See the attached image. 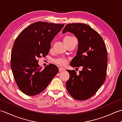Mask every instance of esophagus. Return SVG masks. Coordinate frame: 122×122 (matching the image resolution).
<instances>
[{
  "label": "esophagus",
  "instance_id": "obj_1",
  "mask_svg": "<svg viewBox=\"0 0 122 122\" xmlns=\"http://www.w3.org/2000/svg\"><path fill=\"white\" fill-rule=\"evenodd\" d=\"M59 72H62V71H64L66 70L65 69L63 68H62V67H59Z\"/></svg>",
  "mask_w": 122,
  "mask_h": 122
}]
</instances>
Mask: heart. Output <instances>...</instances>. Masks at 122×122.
I'll use <instances>...</instances> for the list:
<instances>
[{
    "label": "heart",
    "mask_w": 122,
    "mask_h": 122,
    "mask_svg": "<svg viewBox=\"0 0 122 122\" xmlns=\"http://www.w3.org/2000/svg\"><path fill=\"white\" fill-rule=\"evenodd\" d=\"M72 39H73V38L70 37H66L63 39V41H64V42H67V41H69L70 40H72ZM53 62H54V63H56V64H59V65L62 66H65L66 64L67 63L66 59H64V58H59L54 59L53 60Z\"/></svg>",
    "instance_id": "1"
}]
</instances>
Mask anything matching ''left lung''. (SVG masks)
<instances>
[{"label": "left lung", "mask_w": 122, "mask_h": 122, "mask_svg": "<svg viewBox=\"0 0 122 122\" xmlns=\"http://www.w3.org/2000/svg\"><path fill=\"white\" fill-rule=\"evenodd\" d=\"M70 32L78 39L76 56L72 59V67H83L76 74L75 70L67 71L69 79L66 87L72 97L84 101L94 95L106 79L107 66V48L102 37L89 25L76 23L68 24L62 33Z\"/></svg>", "instance_id": "obj_1"}]
</instances>
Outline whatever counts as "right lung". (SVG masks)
<instances>
[{"instance_id":"add662e5","label":"right lung","mask_w":122,"mask_h":122,"mask_svg":"<svg viewBox=\"0 0 122 122\" xmlns=\"http://www.w3.org/2000/svg\"><path fill=\"white\" fill-rule=\"evenodd\" d=\"M63 24L36 22L25 28L15 39L11 54V68L19 89L27 95L42 92L58 73L56 65L42 69L37 59L48 54L51 42Z\"/></svg>"}]
</instances>
